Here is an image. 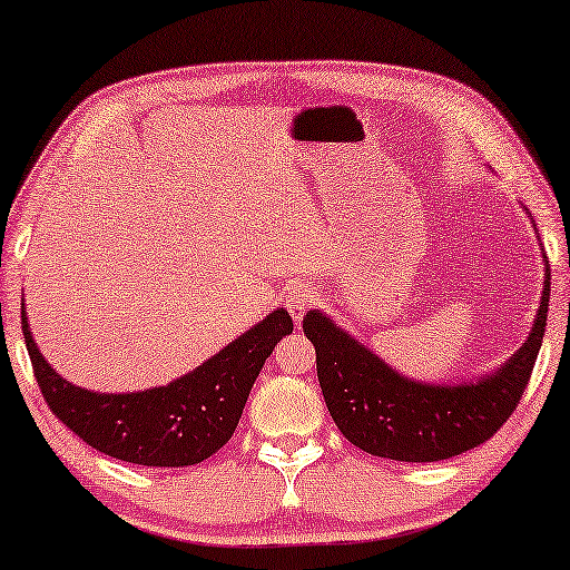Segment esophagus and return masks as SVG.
<instances>
[{"instance_id":"obj_1","label":"esophagus","mask_w":570,"mask_h":570,"mask_svg":"<svg viewBox=\"0 0 570 570\" xmlns=\"http://www.w3.org/2000/svg\"><path fill=\"white\" fill-rule=\"evenodd\" d=\"M315 303V295H313V287L305 285V283H295L287 287V295H285V305H287V313L293 315V321H303V315L308 313L311 305Z\"/></svg>"}]
</instances>
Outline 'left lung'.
<instances>
[{"mask_svg": "<svg viewBox=\"0 0 570 570\" xmlns=\"http://www.w3.org/2000/svg\"><path fill=\"white\" fill-rule=\"evenodd\" d=\"M550 269L528 341L484 380L453 387L410 382L380 362L326 315L305 313L315 372L338 431L356 449L392 461H443L487 443L518 410L546 336Z\"/></svg>", "mask_w": 570, "mask_h": 570, "instance_id": "1", "label": "left lung"}]
</instances>
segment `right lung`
Wrapping results in <instances>:
<instances>
[{
	"mask_svg": "<svg viewBox=\"0 0 570 570\" xmlns=\"http://www.w3.org/2000/svg\"><path fill=\"white\" fill-rule=\"evenodd\" d=\"M22 334L35 380L60 423L111 459L175 469L208 459L234 435L262 364L293 334V321L283 308L269 313L198 370L132 395H99L50 370L32 341L24 303Z\"/></svg>",
	"mask_w": 570,
	"mask_h": 570,
	"instance_id": "add662e5",
	"label": "right lung"
}]
</instances>
